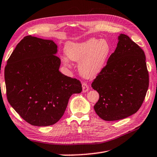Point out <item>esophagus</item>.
<instances>
[{"mask_svg": "<svg viewBox=\"0 0 157 157\" xmlns=\"http://www.w3.org/2000/svg\"><path fill=\"white\" fill-rule=\"evenodd\" d=\"M88 90V86L86 83H85V82H83L82 83V91H83L84 93L85 92H87Z\"/></svg>", "mask_w": 157, "mask_h": 157, "instance_id": "obj_1", "label": "esophagus"}]
</instances>
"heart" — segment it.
<instances>
[{
	"label": "heart",
	"instance_id": "b5f03b06",
	"mask_svg": "<svg viewBox=\"0 0 157 157\" xmlns=\"http://www.w3.org/2000/svg\"><path fill=\"white\" fill-rule=\"evenodd\" d=\"M110 50V43L106 40L92 38L80 43H68L65 53L71 60L80 62L79 72L84 77L91 78L104 69Z\"/></svg>",
	"mask_w": 157,
	"mask_h": 157
}]
</instances>
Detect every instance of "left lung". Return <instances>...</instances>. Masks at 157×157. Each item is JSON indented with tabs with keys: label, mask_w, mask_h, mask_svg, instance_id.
I'll use <instances>...</instances> for the list:
<instances>
[{
	"label": "left lung",
	"mask_w": 157,
	"mask_h": 157,
	"mask_svg": "<svg viewBox=\"0 0 157 157\" xmlns=\"http://www.w3.org/2000/svg\"><path fill=\"white\" fill-rule=\"evenodd\" d=\"M118 39L115 52L91 84L99 95L94 109L105 121L119 120L137 112L149 86L144 51L125 34Z\"/></svg>",
	"instance_id": "left-lung-1"
}]
</instances>
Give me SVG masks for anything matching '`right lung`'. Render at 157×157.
I'll use <instances>...</instances> for the list:
<instances>
[{"instance_id":"right-lung-1","label":"right lung","mask_w":157,"mask_h":157,"mask_svg":"<svg viewBox=\"0 0 157 157\" xmlns=\"http://www.w3.org/2000/svg\"><path fill=\"white\" fill-rule=\"evenodd\" d=\"M57 45L50 40L24 37L5 67L9 103L25 121L48 126L63 116L70 97L82 92L81 82L59 71Z\"/></svg>"}]
</instances>
